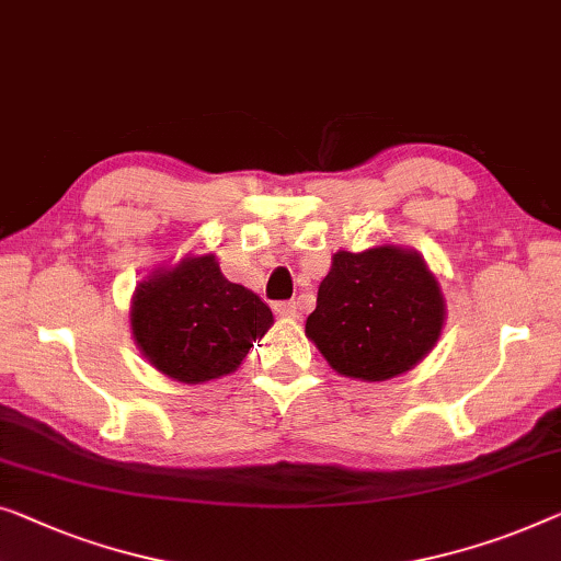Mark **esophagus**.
<instances>
[{
	"label": "esophagus",
	"instance_id": "34e87169",
	"mask_svg": "<svg viewBox=\"0 0 561 561\" xmlns=\"http://www.w3.org/2000/svg\"><path fill=\"white\" fill-rule=\"evenodd\" d=\"M275 316H280V319H296L298 316V304L296 300H280V304L273 306Z\"/></svg>",
	"mask_w": 561,
	"mask_h": 561
}]
</instances>
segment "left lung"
I'll return each mask as SVG.
<instances>
[{"instance_id": "8db88e82", "label": "left lung", "mask_w": 561, "mask_h": 561, "mask_svg": "<svg viewBox=\"0 0 561 561\" xmlns=\"http://www.w3.org/2000/svg\"><path fill=\"white\" fill-rule=\"evenodd\" d=\"M445 316L443 288L425 257L381 242L362 253H334L306 336L339 375L385 381L433 352Z\"/></svg>"}]
</instances>
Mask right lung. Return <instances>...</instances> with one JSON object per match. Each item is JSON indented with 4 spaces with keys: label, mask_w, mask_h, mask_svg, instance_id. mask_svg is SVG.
Masks as SVG:
<instances>
[{
    "label": "right lung",
    "mask_w": 561,
    "mask_h": 561,
    "mask_svg": "<svg viewBox=\"0 0 561 561\" xmlns=\"http://www.w3.org/2000/svg\"><path fill=\"white\" fill-rule=\"evenodd\" d=\"M128 321L153 369L182 385H205L240 367L253 341L273 327V311L253 290L227 280L215 253H190L146 275Z\"/></svg>",
    "instance_id": "add662e5"
}]
</instances>
